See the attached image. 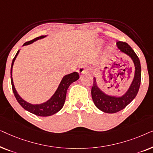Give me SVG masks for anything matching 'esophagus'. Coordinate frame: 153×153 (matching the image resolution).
Segmentation results:
<instances>
[{
    "instance_id": "34e87169",
    "label": "esophagus",
    "mask_w": 153,
    "mask_h": 153,
    "mask_svg": "<svg viewBox=\"0 0 153 153\" xmlns=\"http://www.w3.org/2000/svg\"><path fill=\"white\" fill-rule=\"evenodd\" d=\"M77 72H78L79 74H82L87 73L88 72V69L85 68V66H80L78 69V70H77Z\"/></svg>"
}]
</instances>
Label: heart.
I'll use <instances>...</instances> for the list:
<instances>
[{
  "mask_svg": "<svg viewBox=\"0 0 153 153\" xmlns=\"http://www.w3.org/2000/svg\"><path fill=\"white\" fill-rule=\"evenodd\" d=\"M111 51V48H108V50H107V53H110V52Z\"/></svg>",
  "mask_w": 153,
  "mask_h": 153,
  "instance_id": "1",
  "label": "heart"
}]
</instances>
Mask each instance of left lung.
I'll return each mask as SVG.
<instances>
[{"label": "left lung", "instance_id": "left-lung-1", "mask_svg": "<svg viewBox=\"0 0 153 153\" xmlns=\"http://www.w3.org/2000/svg\"><path fill=\"white\" fill-rule=\"evenodd\" d=\"M117 47L123 53L127 54L133 60L134 64V76L129 89L120 97L111 96L102 92L97 86L95 77L93 78L91 95L93 102L97 108L107 114H114L125 108L137 96L139 92L141 80V68L139 58L128 44L124 42H118Z\"/></svg>", "mask_w": 153, "mask_h": 153}]
</instances>
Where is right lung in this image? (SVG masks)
I'll return each instance as SVG.
<instances>
[{"label":"right lung","mask_w":153,"mask_h":153,"mask_svg":"<svg viewBox=\"0 0 153 153\" xmlns=\"http://www.w3.org/2000/svg\"><path fill=\"white\" fill-rule=\"evenodd\" d=\"M46 36H47V35H42V36L37 37L36 38L33 39V40L26 42V43L24 44L23 46L30 45V44L38 40V39H42ZM19 50L17 51V53H16L15 56H14V58H13V60H12L11 70H10L12 91H13L14 95L15 96L17 102L24 109H26L29 112L32 113L33 114L36 115V116H51V115L56 114V113L59 111L62 108V106H63L65 101L67 91H68L69 86H70L73 82L78 80L79 78V74L77 72H74L73 73H71V74H67L65 76H64L63 78L62 79L61 81H60V84L58 85V88L55 92V93H54L53 96H52L49 100H47V102L39 104H33L28 103V102L25 101L24 100H23L22 98L20 97L19 95L17 93V92H16L15 89V87H14L13 79H12V68H13L14 60H15L16 56H17L19 54Z\"/></svg>","instance_id":"add662e5"}]
</instances>
